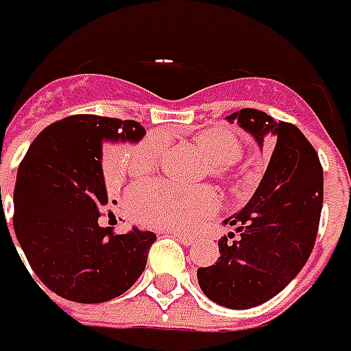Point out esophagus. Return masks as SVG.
<instances>
[{
	"label": "esophagus",
	"mask_w": 351,
	"mask_h": 351,
	"mask_svg": "<svg viewBox=\"0 0 351 351\" xmlns=\"http://www.w3.org/2000/svg\"><path fill=\"white\" fill-rule=\"evenodd\" d=\"M168 234L173 235V237H178L181 243H184V245H192L193 241H195V237L193 235H189V234H183V232H178V230H167Z\"/></svg>",
	"instance_id": "1"
}]
</instances>
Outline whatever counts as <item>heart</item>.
<instances>
[{"label": "heart", "instance_id": "1", "mask_svg": "<svg viewBox=\"0 0 351 351\" xmlns=\"http://www.w3.org/2000/svg\"><path fill=\"white\" fill-rule=\"evenodd\" d=\"M195 147L206 156L215 178H226L230 165L239 158L241 145L230 132L210 128L193 137ZM165 154L162 136L145 137L130 156V170L137 176L152 173ZM130 215L139 223L170 230H193L215 214L219 197L210 186L183 189L167 181H148L132 186L127 193Z\"/></svg>", "mask_w": 351, "mask_h": 351}]
</instances>
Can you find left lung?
<instances>
[{"label":"left lung","mask_w":351,"mask_h":351,"mask_svg":"<svg viewBox=\"0 0 351 351\" xmlns=\"http://www.w3.org/2000/svg\"><path fill=\"white\" fill-rule=\"evenodd\" d=\"M271 147L259 186L245 208L224 221L237 234L219 239L221 257L197 270L210 301L245 310L287 288L312 254L322 208V167L315 148L295 125L255 108L228 116ZM234 239V241H230Z\"/></svg>","instance_id":"1"}]
</instances>
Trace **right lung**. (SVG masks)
I'll return each mask as SVG.
<instances>
[{
	"instance_id": "obj_1",
	"label": "right lung",
	"mask_w": 351,
	"mask_h": 351,
	"mask_svg": "<svg viewBox=\"0 0 351 351\" xmlns=\"http://www.w3.org/2000/svg\"><path fill=\"white\" fill-rule=\"evenodd\" d=\"M143 134L132 119L75 114L45 128L19 162L14 230L34 274L69 301H110L147 266L154 232L99 224L108 203L103 148Z\"/></svg>"
}]
</instances>
